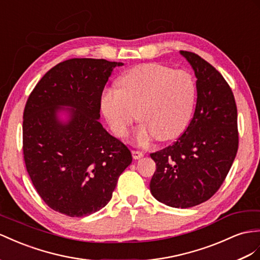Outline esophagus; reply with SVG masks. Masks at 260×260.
<instances>
[{
    "label": "esophagus",
    "mask_w": 260,
    "mask_h": 260,
    "mask_svg": "<svg viewBox=\"0 0 260 260\" xmlns=\"http://www.w3.org/2000/svg\"><path fill=\"white\" fill-rule=\"evenodd\" d=\"M132 156L134 159H141L144 156V154L139 150H132Z\"/></svg>",
    "instance_id": "1"
}]
</instances>
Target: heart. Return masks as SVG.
<instances>
[{"instance_id":"heart-1","label":"heart","mask_w":260,"mask_h":260,"mask_svg":"<svg viewBox=\"0 0 260 260\" xmlns=\"http://www.w3.org/2000/svg\"><path fill=\"white\" fill-rule=\"evenodd\" d=\"M119 89H106L101 110L112 132L123 137L138 117L135 139L147 143L179 136L187 127L193 110L196 85L184 70H171L159 63H146L129 70L118 81Z\"/></svg>"}]
</instances>
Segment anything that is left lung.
Returning <instances> with one entry per match:
<instances>
[{"mask_svg":"<svg viewBox=\"0 0 260 260\" xmlns=\"http://www.w3.org/2000/svg\"><path fill=\"white\" fill-rule=\"evenodd\" d=\"M197 78V105L187 129L171 146L152 152L150 192L171 208L201 204L228 176L238 149L237 108L228 82L214 67L181 50Z\"/></svg>","mask_w":260,"mask_h":260,"instance_id":"1","label":"left lung"}]
</instances>
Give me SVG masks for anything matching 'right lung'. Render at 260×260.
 <instances>
[{
	"label": "right lung",
	"mask_w": 260,
	"mask_h": 260,
	"mask_svg": "<svg viewBox=\"0 0 260 260\" xmlns=\"http://www.w3.org/2000/svg\"><path fill=\"white\" fill-rule=\"evenodd\" d=\"M116 66L123 63L91 58L58 63L25 105L23 151L30 180L49 208L71 217L104 208L132 162L129 149L99 122L102 92Z\"/></svg>",
	"instance_id": "add662e5"
}]
</instances>
